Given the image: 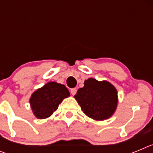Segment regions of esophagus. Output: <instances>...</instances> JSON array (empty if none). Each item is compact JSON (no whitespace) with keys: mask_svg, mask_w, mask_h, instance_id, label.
<instances>
[{"mask_svg":"<svg viewBox=\"0 0 153 153\" xmlns=\"http://www.w3.org/2000/svg\"><path fill=\"white\" fill-rule=\"evenodd\" d=\"M76 91H77V90H76V88H73L70 90V93H71V94H72L73 96H74L76 93Z\"/></svg>","mask_w":153,"mask_h":153,"instance_id":"esophagus-1","label":"esophagus"}]
</instances>
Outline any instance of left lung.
<instances>
[{
	"mask_svg": "<svg viewBox=\"0 0 153 153\" xmlns=\"http://www.w3.org/2000/svg\"><path fill=\"white\" fill-rule=\"evenodd\" d=\"M83 113L95 120H107L116 111L117 90L108 81L89 78L74 96Z\"/></svg>",
	"mask_w": 153,
	"mask_h": 153,
	"instance_id": "obj_1",
	"label": "left lung"
}]
</instances>
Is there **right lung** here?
Here are the masks:
<instances>
[{"instance_id": "1", "label": "right lung", "mask_w": 153, "mask_h": 153, "mask_svg": "<svg viewBox=\"0 0 153 153\" xmlns=\"http://www.w3.org/2000/svg\"><path fill=\"white\" fill-rule=\"evenodd\" d=\"M68 97H70V92L64 85L49 82L33 93L30 103L36 118L46 119L51 117L63 99Z\"/></svg>"}]
</instances>
